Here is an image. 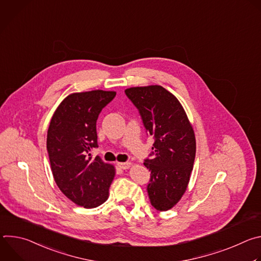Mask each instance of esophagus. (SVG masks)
<instances>
[{
    "label": "esophagus",
    "mask_w": 261,
    "mask_h": 261,
    "mask_svg": "<svg viewBox=\"0 0 261 261\" xmlns=\"http://www.w3.org/2000/svg\"><path fill=\"white\" fill-rule=\"evenodd\" d=\"M133 165V163L131 162H121V163H118V166L122 169H129L131 166Z\"/></svg>",
    "instance_id": "1"
}]
</instances>
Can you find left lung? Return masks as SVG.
I'll list each match as a JSON object with an SVG mask.
<instances>
[{"label": "left lung", "mask_w": 261, "mask_h": 261, "mask_svg": "<svg viewBox=\"0 0 261 261\" xmlns=\"http://www.w3.org/2000/svg\"><path fill=\"white\" fill-rule=\"evenodd\" d=\"M125 93L155 139V157L143 163L151 171L148 197L156 210L168 211L180 200L190 181L196 153L192 124L177 98L161 86L133 87Z\"/></svg>", "instance_id": "obj_1"}]
</instances>
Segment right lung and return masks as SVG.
Returning a JSON list of instances; mask_svg holds the SVG:
<instances>
[{
  "label": "right lung",
  "mask_w": 261,
  "mask_h": 261,
  "mask_svg": "<svg viewBox=\"0 0 261 261\" xmlns=\"http://www.w3.org/2000/svg\"><path fill=\"white\" fill-rule=\"evenodd\" d=\"M115 91L72 93L57 107L47 131L50 168L58 187L71 201L94 208L109 197L116 167L92 151L98 146L96 122Z\"/></svg>",
  "instance_id": "obj_1"
}]
</instances>
